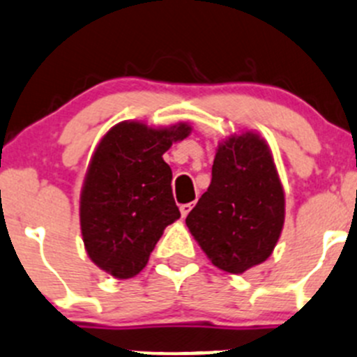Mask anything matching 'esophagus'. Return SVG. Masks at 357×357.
<instances>
[{
  "label": "esophagus",
  "instance_id": "1",
  "mask_svg": "<svg viewBox=\"0 0 357 357\" xmlns=\"http://www.w3.org/2000/svg\"><path fill=\"white\" fill-rule=\"evenodd\" d=\"M192 207H193V204H183V206L179 207V211H181V216L183 218L188 216V213L192 211Z\"/></svg>",
  "mask_w": 357,
  "mask_h": 357
}]
</instances>
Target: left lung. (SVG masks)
Wrapping results in <instances>:
<instances>
[{"label":"left lung","mask_w":357,"mask_h":357,"mask_svg":"<svg viewBox=\"0 0 357 357\" xmlns=\"http://www.w3.org/2000/svg\"><path fill=\"white\" fill-rule=\"evenodd\" d=\"M284 225V190L259 134L220 143L213 179L186 216V227L214 266L242 274L274 251Z\"/></svg>","instance_id":"1"}]
</instances>
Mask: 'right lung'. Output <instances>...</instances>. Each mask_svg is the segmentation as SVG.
I'll return each mask as SVG.
<instances>
[{
  "label": "right lung",
  "mask_w": 357,
  "mask_h": 357,
  "mask_svg": "<svg viewBox=\"0 0 357 357\" xmlns=\"http://www.w3.org/2000/svg\"><path fill=\"white\" fill-rule=\"evenodd\" d=\"M190 132L186 123L120 122L99 141L79 195V227L89 258L113 278L139 274L165 227L181 216L162 155Z\"/></svg>",
  "instance_id": "1"
}]
</instances>
